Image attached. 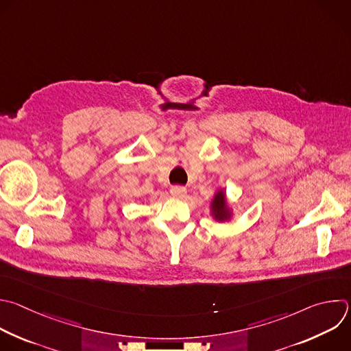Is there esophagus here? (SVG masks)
I'll list each match as a JSON object with an SVG mask.
<instances>
[{
    "label": "esophagus",
    "mask_w": 351,
    "mask_h": 351,
    "mask_svg": "<svg viewBox=\"0 0 351 351\" xmlns=\"http://www.w3.org/2000/svg\"><path fill=\"white\" fill-rule=\"evenodd\" d=\"M186 194H187V190H186L184 187H182V186H173V187L171 189V195H172V197L184 198Z\"/></svg>",
    "instance_id": "34e87169"
}]
</instances>
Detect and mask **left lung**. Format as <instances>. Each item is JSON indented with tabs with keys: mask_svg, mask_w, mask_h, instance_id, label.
I'll return each mask as SVG.
<instances>
[{
	"mask_svg": "<svg viewBox=\"0 0 351 351\" xmlns=\"http://www.w3.org/2000/svg\"><path fill=\"white\" fill-rule=\"evenodd\" d=\"M226 199L224 194L220 191L216 194L213 202H212V212L217 220H224L227 217V210H226Z\"/></svg>",
	"mask_w": 351,
	"mask_h": 351,
	"instance_id": "obj_1",
	"label": "left lung"
}]
</instances>
